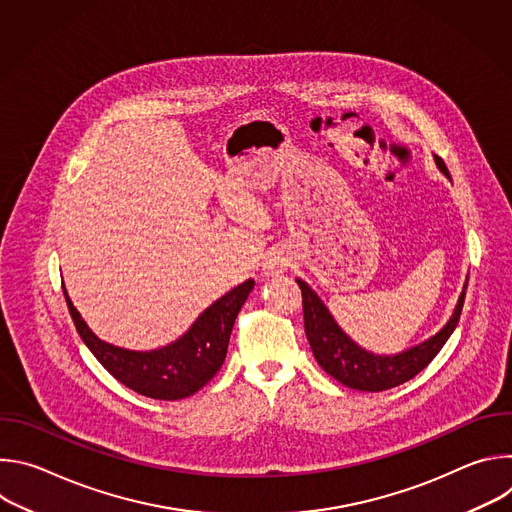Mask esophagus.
Segmentation results:
<instances>
[{
    "mask_svg": "<svg viewBox=\"0 0 512 512\" xmlns=\"http://www.w3.org/2000/svg\"><path fill=\"white\" fill-rule=\"evenodd\" d=\"M291 265V257L287 251L283 249H273L265 255V261H263V271L265 275L269 277H277L281 275L283 271H287V267Z\"/></svg>",
    "mask_w": 512,
    "mask_h": 512,
    "instance_id": "obj_1",
    "label": "esophagus"
}]
</instances>
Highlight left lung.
I'll list each match as a JSON object with an SVG mask.
<instances>
[{"label": "left lung", "instance_id": "left-lung-1", "mask_svg": "<svg viewBox=\"0 0 512 512\" xmlns=\"http://www.w3.org/2000/svg\"><path fill=\"white\" fill-rule=\"evenodd\" d=\"M435 166L440 168V172L452 182V176L446 164L442 162V158L435 156ZM296 281L302 289L304 326H306V336L312 346L314 358L330 377H334L344 387H350L356 391H369V393L393 389L413 379L417 373H421L427 367V364L433 360V356L442 350V346L448 342V338L456 330L462 314L464 298H466V287H468V279H466L458 304L452 312V318L433 336L397 354H375L356 344L338 326V322L334 320L326 304L304 279L298 277Z\"/></svg>", "mask_w": 512, "mask_h": 512}]
</instances>
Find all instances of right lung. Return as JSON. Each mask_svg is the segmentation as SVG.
<instances>
[{
  "instance_id": "1",
  "label": "right lung",
  "mask_w": 512,
  "mask_h": 512,
  "mask_svg": "<svg viewBox=\"0 0 512 512\" xmlns=\"http://www.w3.org/2000/svg\"><path fill=\"white\" fill-rule=\"evenodd\" d=\"M255 281L247 279L223 298L210 304L194 324L174 342L154 350H129L101 340L64 298L72 322L87 348L103 367L131 391L160 401H176L194 395L223 367L233 324Z\"/></svg>"
}]
</instances>
